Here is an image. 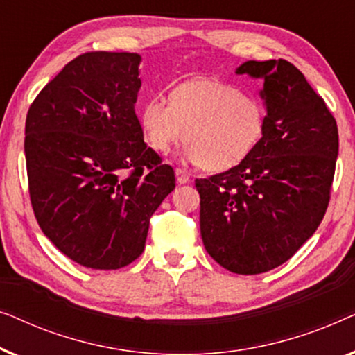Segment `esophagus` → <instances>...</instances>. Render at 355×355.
<instances>
[{
	"mask_svg": "<svg viewBox=\"0 0 355 355\" xmlns=\"http://www.w3.org/2000/svg\"><path fill=\"white\" fill-rule=\"evenodd\" d=\"M176 181L179 184H187L189 181H191V176H189V173L184 171V169H176Z\"/></svg>",
	"mask_w": 355,
	"mask_h": 355,
	"instance_id": "34e87169",
	"label": "esophagus"
}]
</instances>
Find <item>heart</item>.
I'll use <instances>...</instances> for the list:
<instances>
[{"label":"heart","mask_w":355,"mask_h":355,"mask_svg":"<svg viewBox=\"0 0 355 355\" xmlns=\"http://www.w3.org/2000/svg\"><path fill=\"white\" fill-rule=\"evenodd\" d=\"M139 124L155 152L166 155L186 137V162L225 171L254 152L263 135L265 110L255 95L234 85L193 79L174 87L169 103L159 96L145 101Z\"/></svg>","instance_id":"1"}]
</instances>
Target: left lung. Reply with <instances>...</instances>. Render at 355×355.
<instances>
[{
  "label": "left lung",
  "mask_w": 355,
  "mask_h": 355,
  "mask_svg": "<svg viewBox=\"0 0 355 355\" xmlns=\"http://www.w3.org/2000/svg\"><path fill=\"white\" fill-rule=\"evenodd\" d=\"M236 74L263 80L265 129L244 162L196 181L200 234L223 268L259 275L288 261L322 223L338 158V125L291 62L245 61Z\"/></svg>",
  "instance_id": "1"
}]
</instances>
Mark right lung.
I'll return each instance as SVG.
<instances>
[{
  "label": "right lung",
  "instance_id": "1",
  "mask_svg": "<svg viewBox=\"0 0 355 355\" xmlns=\"http://www.w3.org/2000/svg\"><path fill=\"white\" fill-rule=\"evenodd\" d=\"M140 61L137 53L77 56L27 113L33 213L56 249L85 268L118 270L137 259L150 218L176 187L135 116Z\"/></svg>",
  "mask_w": 355,
  "mask_h": 355
}]
</instances>
